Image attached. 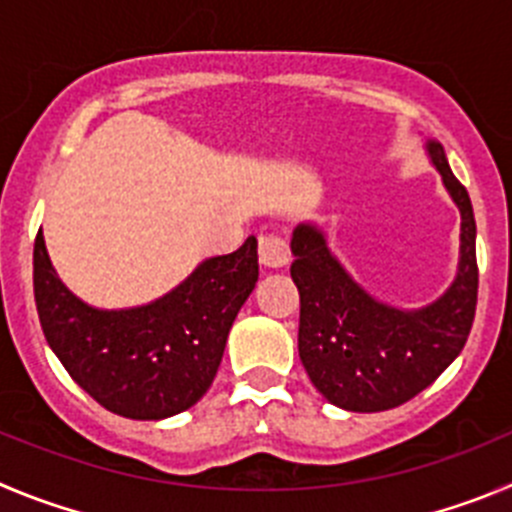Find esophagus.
<instances>
[{
  "label": "esophagus",
  "mask_w": 512,
  "mask_h": 512,
  "mask_svg": "<svg viewBox=\"0 0 512 512\" xmlns=\"http://www.w3.org/2000/svg\"><path fill=\"white\" fill-rule=\"evenodd\" d=\"M260 262L265 267H285L290 262V247L288 239L280 237L278 232L260 234Z\"/></svg>",
  "instance_id": "34e87169"
}]
</instances>
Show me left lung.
Listing matches in <instances>:
<instances>
[{
    "instance_id": "obj_1",
    "label": "left lung",
    "mask_w": 512,
    "mask_h": 512,
    "mask_svg": "<svg viewBox=\"0 0 512 512\" xmlns=\"http://www.w3.org/2000/svg\"><path fill=\"white\" fill-rule=\"evenodd\" d=\"M426 150L462 214L457 278L439 301L418 311L385 306L354 283L321 229L298 224L290 239V278L301 296L298 354L316 390L344 411L377 413L416 398L459 357L472 329L480 285L472 201L444 147L431 140Z\"/></svg>"
}]
</instances>
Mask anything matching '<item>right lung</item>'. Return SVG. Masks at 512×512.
I'll return each instance as SVG.
<instances>
[{
  "label": "right lung",
  "instance_id": "1",
  "mask_svg": "<svg viewBox=\"0 0 512 512\" xmlns=\"http://www.w3.org/2000/svg\"><path fill=\"white\" fill-rule=\"evenodd\" d=\"M260 275L257 239L201 262L147 306L101 311L76 298L50 265L43 232L32 250L40 326L68 375L107 411L160 421L204 398L227 336Z\"/></svg>",
  "mask_w": 512,
  "mask_h": 512
}]
</instances>
